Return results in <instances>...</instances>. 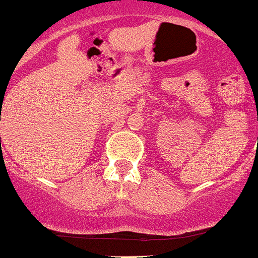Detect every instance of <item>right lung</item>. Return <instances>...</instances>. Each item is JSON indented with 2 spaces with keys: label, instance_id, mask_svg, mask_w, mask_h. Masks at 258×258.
Here are the masks:
<instances>
[{
  "label": "right lung",
  "instance_id": "obj_1",
  "mask_svg": "<svg viewBox=\"0 0 258 258\" xmlns=\"http://www.w3.org/2000/svg\"><path fill=\"white\" fill-rule=\"evenodd\" d=\"M0 140H1V138H0Z\"/></svg>",
  "mask_w": 258,
  "mask_h": 258
}]
</instances>
